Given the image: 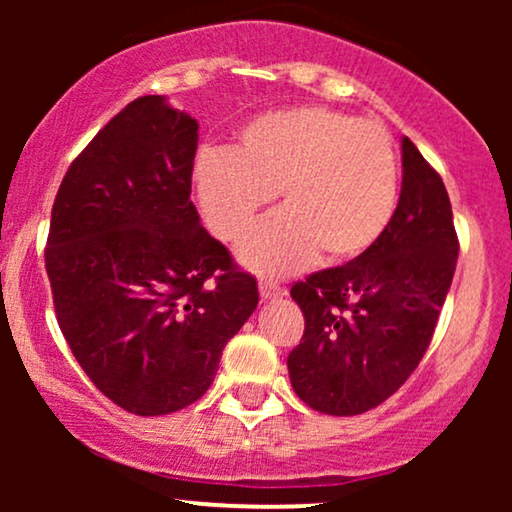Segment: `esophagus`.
Here are the masks:
<instances>
[{"instance_id":"1","label":"esophagus","mask_w":512,"mask_h":512,"mask_svg":"<svg viewBox=\"0 0 512 512\" xmlns=\"http://www.w3.org/2000/svg\"><path fill=\"white\" fill-rule=\"evenodd\" d=\"M258 291H261V298L263 300H275V298L286 296L284 286H279L277 282H272V279H261V282H258Z\"/></svg>"}]
</instances>
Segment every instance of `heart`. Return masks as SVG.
Instances as JSON below:
<instances>
[{
  "label": "heart",
  "mask_w": 512,
  "mask_h": 512,
  "mask_svg": "<svg viewBox=\"0 0 512 512\" xmlns=\"http://www.w3.org/2000/svg\"><path fill=\"white\" fill-rule=\"evenodd\" d=\"M279 193L284 212L240 247L251 270L282 275L321 254L345 263L384 235L398 205V158L382 123L324 107L268 111L237 130L233 149L202 151L193 193L216 240L237 242Z\"/></svg>",
  "instance_id": "heart-1"
}]
</instances>
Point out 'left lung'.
I'll list each match as a JSON object with an SVG mask.
<instances>
[{"mask_svg": "<svg viewBox=\"0 0 512 512\" xmlns=\"http://www.w3.org/2000/svg\"><path fill=\"white\" fill-rule=\"evenodd\" d=\"M457 256L443 179L403 137L401 198L375 247L291 286L305 317L286 359L300 401L347 417L396 394L431 345Z\"/></svg>", "mask_w": 512, "mask_h": 512, "instance_id": "8db88e82", "label": "left lung"}]
</instances>
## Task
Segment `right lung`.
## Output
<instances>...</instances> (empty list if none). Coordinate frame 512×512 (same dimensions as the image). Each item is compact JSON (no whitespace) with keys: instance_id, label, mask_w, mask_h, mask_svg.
<instances>
[{"instance_id":"add662e5","label":"right lung","mask_w":512,"mask_h":512,"mask_svg":"<svg viewBox=\"0 0 512 512\" xmlns=\"http://www.w3.org/2000/svg\"><path fill=\"white\" fill-rule=\"evenodd\" d=\"M195 149V118L137 97L53 202L44 256L60 331L90 382L139 417L198 401L258 305L256 277L200 226Z\"/></svg>"}]
</instances>
